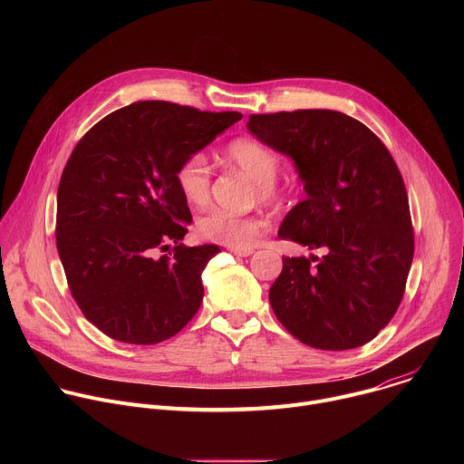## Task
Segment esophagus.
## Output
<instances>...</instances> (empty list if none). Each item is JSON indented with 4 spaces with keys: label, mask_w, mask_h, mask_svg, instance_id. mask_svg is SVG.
<instances>
[{
    "label": "esophagus",
    "mask_w": 464,
    "mask_h": 464,
    "mask_svg": "<svg viewBox=\"0 0 464 464\" xmlns=\"http://www.w3.org/2000/svg\"><path fill=\"white\" fill-rule=\"evenodd\" d=\"M231 251H233L235 255H238V256H249V255H253V249H251V247H247V249H238V247H231Z\"/></svg>",
    "instance_id": "esophagus-1"
}]
</instances>
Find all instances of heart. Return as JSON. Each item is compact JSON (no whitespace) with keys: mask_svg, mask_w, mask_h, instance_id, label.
<instances>
[{"mask_svg":"<svg viewBox=\"0 0 464 464\" xmlns=\"http://www.w3.org/2000/svg\"><path fill=\"white\" fill-rule=\"evenodd\" d=\"M227 163L249 178L256 187V196L262 202H276L279 188L276 178L279 174V158L268 147L253 140H237L227 149ZM176 183L185 202L202 208L211 198V167L202 152L188 154L181 160L176 170ZM198 235L206 240L229 247L247 249L256 244L266 222L258 217H235L222 209H213L196 224Z\"/></svg>","mask_w":464,"mask_h":464,"instance_id":"b5f03b06","label":"heart"}]
</instances>
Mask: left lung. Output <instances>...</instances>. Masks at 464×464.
Masks as SVG:
<instances>
[{
	"mask_svg": "<svg viewBox=\"0 0 464 464\" xmlns=\"http://www.w3.org/2000/svg\"><path fill=\"white\" fill-rule=\"evenodd\" d=\"M247 130L292 160L306 192L279 237L324 251L283 256L270 288L277 319L321 351L371 342L399 308L413 260L399 167L365 124L334 110L249 115Z\"/></svg>",
	"mask_w": 464,
	"mask_h": 464,
	"instance_id": "obj_1",
	"label": "left lung"
}]
</instances>
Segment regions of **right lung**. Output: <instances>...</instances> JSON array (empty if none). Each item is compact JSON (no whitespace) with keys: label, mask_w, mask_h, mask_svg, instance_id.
<instances>
[{"label":"right lung","mask_w":464,"mask_h":464,"mask_svg":"<svg viewBox=\"0 0 464 464\" xmlns=\"http://www.w3.org/2000/svg\"><path fill=\"white\" fill-rule=\"evenodd\" d=\"M242 119L141 101L99 121L75 147L56 194V249L79 308L106 336L154 345L204 299L217 244H181L192 217L176 183L183 158ZM176 243L175 255L157 256Z\"/></svg>","instance_id":"add662e5"}]
</instances>
